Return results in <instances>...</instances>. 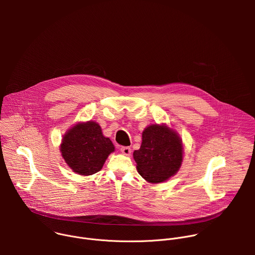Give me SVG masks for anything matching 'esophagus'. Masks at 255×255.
<instances>
[{
    "label": "esophagus",
    "mask_w": 255,
    "mask_h": 255,
    "mask_svg": "<svg viewBox=\"0 0 255 255\" xmlns=\"http://www.w3.org/2000/svg\"><path fill=\"white\" fill-rule=\"evenodd\" d=\"M121 152L124 154V155H126V156H129V155H131V148L130 147H128V146H125V147H121Z\"/></svg>",
    "instance_id": "obj_1"
}]
</instances>
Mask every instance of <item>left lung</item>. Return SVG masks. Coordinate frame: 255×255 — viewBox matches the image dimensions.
<instances>
[{
    "mask_svg": "<svg viewBox=\"0 0 255 255\" xmlns=\"http://www.w3.org/2000/svg\"><path fill=\"white\" fill-rule=\"evenodd\" d=\"M138 173L159 184L173 176L183 163L184 145L178 133L166 124H151L142 132V143L133 152Z\"/></svg>",
    "mask_w": 255,
    "mask_h": 255,
    "instance_id": "obj_1",
    "label": "left lung"
}]
</instances>
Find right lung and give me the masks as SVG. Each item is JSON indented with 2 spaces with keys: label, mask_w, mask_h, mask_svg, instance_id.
Wrapping results in <instances>:
<instances>
[{
  "label": "right lung",
  "mask_w": 255,
  "mask_h": 255,
  "mask_svg": "<svg viewBox=\"0 0 255 255\" xmlns=\"http://www.w3.org/2000/svg\"><path fill=\"white\" fill-rule=\"evenodd\" d=\"M59 150L70 169L81 175L100 171L115 146L110 138L103 135L95 121L79 122L70 127L61 139Z\"/></svg>",
  "instance_id": "1"
}]
</instances>
